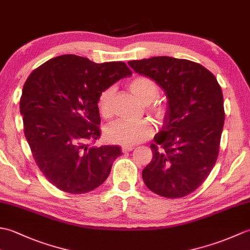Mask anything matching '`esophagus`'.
<instances>
[{"instance_id":"1","label":"esophagus","mask_w":250,"mask_h":250,"mask_svg":"<svg viewBox=\"0 0 250 250\" xmlns=\"http://www.w3.org/2000/svg\"><path fill=\"white\" fill-rule=\"evenodd\" d=\"M133 148L134 147L131 146V145H125V146L121 147V150H122V152H129V151L133 149Z\"/></svg>"}]
</instances>
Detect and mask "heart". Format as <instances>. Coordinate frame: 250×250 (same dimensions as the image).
Segmentation results:
<instances>
[{
    "label": "heart",
    "instance_id": "heart-1",
    "mask_svg": "<svg viewBox=\"0 0 250 250\" xmlns=\"http://www.w3.org/2000/svg\"><path fill=\"white\" fill-rule=\"evenodd\" d=\"M131 91L135 97L146 105L148 114L155 117L158 121H162L167 114V104L157 100L159 86L153 79L147 76H136L129 83ZM115 92L114 87L105 88L100 92L97 106L99 113L104 118H109L113 114L111 101ZM155 134V125L150 120L129 121L118 120L109 125L105 130V136L109 142L120 145H134L144 142Z\"/></svg>",
    "mask_w": 250,
    "mask_h": 250
}]
</instances>
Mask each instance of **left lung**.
<instances>
[{"instance_id": "left-lung-1", "label": "left lung", "mask_w": 250, "mask_h": 250, "mask_svg": "<svg viewBox=\"0 0 250 250\" xmlns=\"http://www.w3.org/2000/svg\"><path fill=\"white\" fill-rule=\"evenodd\" d=\"M128 64L153 79L168 100L143 180L158 195L183 198L203 184L218 158L225 122L220 84L203 65L186 59L153 57Z\"/></svg>"}]
</instances>
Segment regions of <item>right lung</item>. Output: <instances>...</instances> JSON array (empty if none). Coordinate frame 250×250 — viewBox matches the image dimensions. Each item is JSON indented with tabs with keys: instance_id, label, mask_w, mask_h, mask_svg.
<instances>
[{
	"instance_id": "right-lung-1",
	"label": "right lung",
	"mask_w": 250,
	"mask_h": 250,
	"mask_svg": "<svg viewBox=\"0 0 250 250\" xmlns=\"http://www.w3.org/2000/svg\"><path fill=\"white\" fill-rule=\"evenodd\" d=\"M131 75L125 62L75 55L52 58L30 74L20 98L24 135L37 167L58 189L87 193L108 177L121 149L94 145L101 135L97 100Z\"/></svg>"
}]
</instances>
